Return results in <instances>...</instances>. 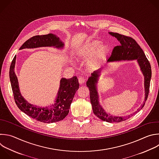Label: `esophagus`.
Returning a JSON list of instances; mask_svg holds the SVG:
<instances>
[{
	"mask_svg": "<svg viewBox=\"0 0 159 159\" xmlns=\"http://www.w3.org/2000/svg\"><path fill=\"white\" fill-rule=\"evenodd\" d=\"M78 80H79V82L80 84H82L85 81V79L84 77H79L78 78Z\"/></svg>",
	"mask_w": 159,
	"mask_h": 159,
	"instance_id": "1",
	"label": "esophagus"
}]
</instances>
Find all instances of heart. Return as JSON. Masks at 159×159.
I'll return each instance as SVG.
<instances>
[{"label":"heart","instance_id":"heart-1","mask_svg":"<svg viewBox=\"0 0 159 159\" xmlns=\"http://www.w3.org/2000/svg\"><path fill=\"white\" fill-rule=\"evenodd\" d=\"M109 51V47L106 44H100L98 40H93L88 42L78 48L75 55L79 59H87L90 57L89 65L93 67L97 61L102 59Z\"/></svg>","mask_w":159,"mask_h":159}]
</instances>
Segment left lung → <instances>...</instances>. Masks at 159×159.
I'll use <instances>...</instances> for the list:
<instances>
[{"mask_svg":"<svg viewBox=\"0 0 159 159\" xmlns=\"http://www.w3.org/2000/svg\"><path fill=\"white\" fill-rule=\"evenodd\" d=\"M109 34L115 37L119 41V45L116 46L111 57L107 59V62H114L120 61H129L136 59L139 64L140 69L144 75V86H145V100L141 105V109L143 108L146 102L150 88V79L152 76V70L150 62L146 57L143 51L140 48L137 42L132 37L121 35L118 33L109 32ZM100 76L99 69L94 71L91 77H90L87 82V86L90 91V102L94 114L103 121L107 122H120L128 119L130 117H123L111 116L106 113L103 107L99 104L98 95L96 84L97 83L98 77ZM140 110V109H139Z\"/></svg>","mask_w":159,"mask_h":159,"instance_id":"obj_1","label":"left lung"}]
</instances>
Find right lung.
<instances>
[{
	"instance_id": "obj_1",
	"label": "right lung",
	"mask_w": 159,
	"mask_h": 159,
	"mask_svg": "<svg viewBox=\"0 0 159 159\" xmlns=\"http://www.w3.org/2000/svg\"><path fill=\"white\" fill-rule=\"evenodd\" d=\"M64 43L56 35L48 34L47 35H35L27 41L20 47L23 48H33L41 47H54L62 48ZM16 56L12 61L9 77L13 92L14 100L19 109L32 119L44 123H53L63 120L69 114L70 104L76 91L79 87V84L76 76L71 79L62 78L61 80L60 87L57 93L55 103L50 107H38L36 105L27 102L21 95L19 88L17 77L14 72Z\"/></svg>"
}]
</instances>
